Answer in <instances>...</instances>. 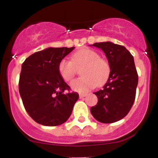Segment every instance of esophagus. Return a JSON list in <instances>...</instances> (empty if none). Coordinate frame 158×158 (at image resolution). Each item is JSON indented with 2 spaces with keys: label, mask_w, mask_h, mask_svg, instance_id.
I'll return each instance as SVG.
<instances>
[{
  "label": "esophagus",
  "mask_w": 158,
  "mask_h": 158,
  "mask_svg": "<svg viewBox=\"0 0 158 158\" xmlns=\"http://www.w3.org/2000/svg\"><path fill=\"white\" fill-rule=\"evenodd\" d=\"M86 96H87V94H79V98H80V99H82V98L85 97Z\"/></svg>",
  "instance_id": "obj_1"
}]
</instances>
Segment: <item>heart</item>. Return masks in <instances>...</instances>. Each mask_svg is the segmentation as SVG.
I'll list each match as a JSON object with an SVG mask.
<instances>
[{
  "label": "heart",
  "instance_id": "1",
  "mask_svg": "<svg viewBox=\"0 0 158 158\" xmlns=\"http://www.w3.org/2000/svg\"><path fill=\"white\" fill-rule=\"evenodd\" d=\"M79 79L70 84L72 89L85 93L96 85H102L108 81L110 74V65L108 60L99 57L97 52L89 48H82L72 56L71 61L62 59L59 64L61 78L70 81L75 77L77 69L81 68Z\"/></svg>",
  "mask_w": 158,
  "mask_h": 158
}]
</instances>
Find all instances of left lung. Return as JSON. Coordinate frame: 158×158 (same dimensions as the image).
<instances>
[{
  "mask_svg": "<svg viewBox=\"0 0 158 158\" xmlns=\"http://www.w3.org/2000/svg\"><path fill=\"white\" fill-rule=\"evenodd\" d=\"M106 53L110 65L109 79L95 92L98 102L90 108L94 117L102 123H113L125 117L135 100L138 74L133 56L125 47L111 42L95 43Z\"/></svg>",
  "mask_w": 158,
  "mask_h": 158,
  "instance_id": "1",
  "label": "left lung"
}]
</instances>
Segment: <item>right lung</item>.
Instances as JSON below:
<instances>
[{"label":"right lung","mask_w":158,"mask_h":158,"mask_svg":"<svg viewBox=\"0 0 158 158\" xmlns=\"http://www.w3.org/2000/svg\"><path fill=\"white\" fill-rule=\"evenodd\" d=\"M73 49L47 48L23 62L19 93L26 111L39 124L56 126L66 122L79 99L59 72V62Z\"/></svg>","instance_id":"obj_1"}]
</instances>
